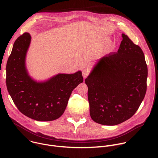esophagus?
<instances>
[{
    "instance_id": "1",
    "label": "esophagus",
    "mask_w": 158,
    "mask_h": 158,
    "mask_svg": "<svg viewBox=\"0 0 158 158\" xmlns=\"http://www.w3.org/2000/svg\"><path fill=\"white\" fill-rule=\"evenodd\" d=\"M82 76H83L84 79H85L89 76V71L87 70V69H84V70H82Z\"/></svg>"
}]
</instances>
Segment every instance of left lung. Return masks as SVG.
<instances>
[{
  "label": "left lung",
  "mask_w": 158,
  "mask_h": 158,
  "mask_svg": "<svg viewBox=\"0 0 158 158\" xmlns=\"http://www.w3.org/2000/svg\"><path fill=\"white\" fill-rule=\"evenodd\" d=\"M118 52L102 57L85 79L90 115L100 124L114 126L131 118L146 93L148 67L141 48L127 35Z\"/></svg>",
  "instance_id": "8db88e82"
}]
</instances>
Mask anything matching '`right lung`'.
I'll use <instances>...</instances> for the list:
<instances>
[{"label":"right lung","mask_w":158,"mask_h":158,"mask_svg":"<svg viewBox=\"0 0 158 158\" xmlns=\"http://www.w3.org/2000/svg\"><path fill=\"white\" fill-rule=\"evenodd\" d=\"M31 37L27 32L15 41L9 57L6 84L17 109L24 115L39 121H50L60 117L73 89L83 82L81 71L59 74L45 82H36L27 74L25 59Z\"/></svg>","instance_id":"add662e5"}]
</instances>
